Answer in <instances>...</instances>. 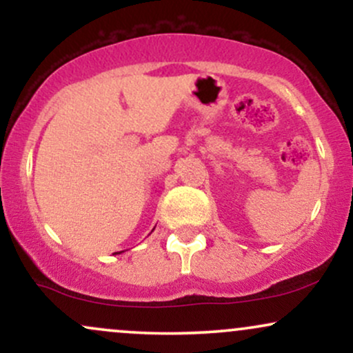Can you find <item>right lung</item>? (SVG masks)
<instances>
[{"label":"right lung","instance_id":"add662e5","mask_svg":"<svg viewBox=\"0 0 353 353\" xmlns=\"http://www.w3.org/2000/svg\"><path fill=\"white\" fill-rule=\"evenodd\" d=\"M121 252H124V250H121ZM121 252H116V254H121Z\"/></svg>","mask_w":353,"mask_h":353}]
</instances>
